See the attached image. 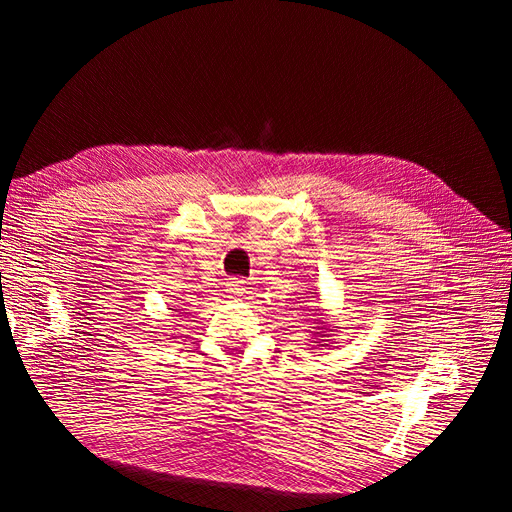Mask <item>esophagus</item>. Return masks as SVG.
<instances>
[{"label":"esophagus","mask_w":512,"mask_h":512,"mask_svg":"<svg viewBox=\"0 0 512 512\" xmlns=\"http://www.w3.org/2000/svg\"><path fill=\"white\" fill-rule=\"evenodd\" d=\"M226 292L230 294V297H243L245 282L243 280H228L226 282Z\"/></svg>","instance_id":"1"}]
</instances>
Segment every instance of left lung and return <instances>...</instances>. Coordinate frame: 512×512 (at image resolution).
I'll return each mask as SVG.
<instances>
[{"mask_svg":"<svg viewBox=\"0 0 512 512\" xmlns=\"http://www.w3.org/2000/svg\"><path fill=\"white\" fill-rule=\"evenodd\" d=\"M316 322H320V324H322V320H316ZM327 331H331V329L318 327V329L314 331V337H316V342H314V344H318V346H329V344H324V342H327V339H324V337H327V335H324Z\"/></svg>","mask_w":512,"mask_h":512,"instance_id":"left-lung-1","label":"left lung"}]
</instances>
